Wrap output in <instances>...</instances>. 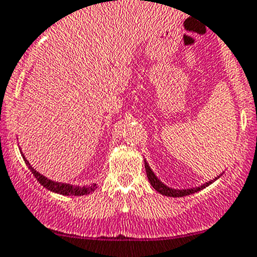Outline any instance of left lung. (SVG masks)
Instances as JSON below:
<instances>
[{
    "instance_id": "8db88e82",
    "label": "left lung",
    "mask_w": 257,
    "mask_h": 257,
    "mask_svg": "<svg viewBox=\"0 0 257 257\" xmlns=\"http://www.w3.org/2000/svg\"><path fill=\"white\" fill-rule=\"evenodd\" d=\"M145 167H146V172H147V177H148V181L151 183V185L153 186V189H155L156 191H158L160 194H162V195H166V196H172V198H180V196H186V195H190V194H194V193H198V191L203 190L204 188H207V186H209L210 184H213L217 179H219L220 176H222V174L219 175V176H217L215 179L210 180V181H208V183L203 184V185L200 186H196V188H191V189H172L170 188V186L165 185L164 183H162L161 180L158 179L157 176L155 175V172L151 170L150 165L147 164V161H145Z\"/></svg>"
}]
</instances>
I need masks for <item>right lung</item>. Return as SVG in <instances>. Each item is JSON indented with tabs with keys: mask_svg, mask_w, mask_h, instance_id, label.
I'll return each instance as SVG.
<instances>
[{
	"mask_svg": "<svg viewBox=\"0 0 257 257\" xmlns=\"http://www.w3.org/2000/svg\"><path fill=\"white\" fill-rule=\"evenodd\" d=\"M21 156H23L24 161H25V164L28 165V167H29V170L31 171V174L37 177L38 181H39V183L42 184L45 189L53 191V193L62 194V195L81 196V195H87V194L95 191L96 184H91V185H86V186H77V185L73 186V185H71V184H64V183H58V181H53V180L48 179V177L43 176L42 174H39L37 170L33 169V167L30 166V164H29L28 160L24 157L23 153H21Z\"/></svg>",
	"mask_w": 257,
	"mask_h": 257,
	"instance_id": "1",
	"label": "right lung"
}]
</instances>
